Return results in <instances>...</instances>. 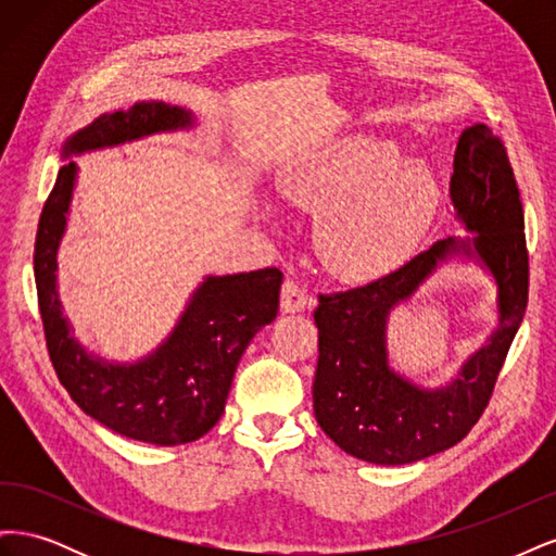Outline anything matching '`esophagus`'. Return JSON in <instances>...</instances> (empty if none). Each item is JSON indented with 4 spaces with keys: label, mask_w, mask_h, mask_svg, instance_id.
I'll list each match as a JSON object with an SVG mask.
<instances>
[{
    "label": "esophagus",
    "mask_w": 556,
    "mask_h": 556,
    "mask_svg": "<svg viewBox=\"0 0 556 556\" xmlns=\"http://www.w3.org/2000/svg\"><path fill=\"white\" fill-rule=\"evenodd\" d=\"M308 306L306 288L296 278H288L280 290V308L282 313H301Z\"/></svg>",
    "instance_id": "obj_1"
}]
</instances>
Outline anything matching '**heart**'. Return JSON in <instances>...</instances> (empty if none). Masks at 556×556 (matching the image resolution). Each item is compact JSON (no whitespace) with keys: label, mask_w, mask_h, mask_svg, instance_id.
I'll use <instances>...</instances> for the list:
<instances>
[{"label":"heart","mask_w":556,"mask_h":556,"mask_svg":"<svg viewBox=\"0 0 556 556\" xmlns=\"http://www.w3.org/2000/svg\"><path fill=\"white\" fill-rule=\"evenodd\" d=\"M296 204L327 215L319 250L333 274L371 280L390 274L425 237L441 204L433 172L401 162L390 141L357 139L285 182Z\"/></svg>","instance_id":"heart-1"}]
</instances>
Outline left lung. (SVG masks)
Listing matches in <instances>:
<instances>
[{
	"label": "left lung",
	"instance_id": "8db88e82",
	"mask_svg": "<svg viewBox=\"0 0 556 556\" xmlns=\"http://www.w3.org/2000/svg\"><path fill=\"white\" fill-rule=\"evenodd\" d=\"M450 197L473 239L435 241L396 271L348 292L319 294L315 308L317 425L348 454L399 466L457 445L484 413L529 301L525 211L506 146L486 125L464 129L454 150ZM476 254L497 280L500 329L441 391H422L394 375L386 359L389 311L439 261Z\"/></svg>",
	"mask_w": 556,
	"mask_h": 556
}]
</instances>
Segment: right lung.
<instances>
[{
	"instance_id": "add662e5",
	"label": "right lung",
	"mask_w": 556,
	"mask_h": 556,
	"mask_svg": "<svg viewBox=\"0 0 556 556\" xmlns=\"http://www.w3.org/2000/svg\"><path fill=\"white\" fill-rule=\"evenodd\" d=\"M188 125V111L139 102L129 111L99 115L74 134L64 155ZM74 180L76 164H64L43 204L35 243V280L50 362L80 410L111 431L155 445L192 443L225 413L233 374L252 336L278 315L282 274L271 266L208 276L153 355L127 366L94 359L74 341L55 290L58 245Z\"/></svg>"
}]
</instances>
